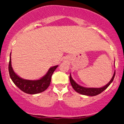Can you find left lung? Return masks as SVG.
Segmentation results:
<instances>
[{
    "label": "left lung",
    "mask_w": 124,
    "mask_h": 124,
    "mask_svg": "<svg viewBox=\"0 0 124 124\" xmlns=\"http://www.w3.org/2000/svg\"><path fill=\"white\" fill-rule=\"evenodd\" d=\"M115 75H116V70L114 71V73L113 76H112L111 79L110 81L106 85L104 86L103 87L100 88H95V87H85L80 85H78V83L75 82V80L72 79V75L71 73H70V76H69V79H70V82L72 85V87L73 88V89L76 91V92H78V93L81 94L85 95V96H95L103 92L104 90H105L108 87L110 84L112 83V81H113L114 79Z\"/></svg>",
    "instance_id": "8db88e82"
}]
</instances>
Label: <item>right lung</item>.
I'll return each mask as SVG.
<instances>
[{"mask_svg": "<svg viewBox=\"0 0 124 124\" xmlns=\"http://www.w3.org/2000/svg\"><path fill=\"white\" fill-rule=\"evenodd\" d=\"M58 65L51 67L47 73L38 80H27L24 79L18 76L13 69L11 61V53L10 55V61L8 64V72L10 77L13 82L21 91L30 94H35L43 92L49 87L51 83V76Z\"/></svg>", "mask_w": 124, "mask_h": 124, "instance_id": "obj_1", "label": "right lung"}]
</instances>
